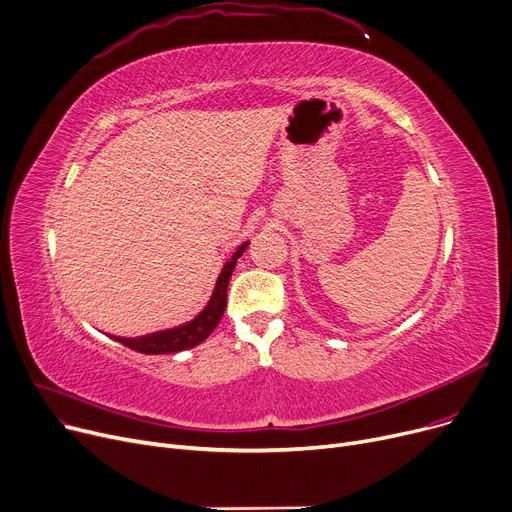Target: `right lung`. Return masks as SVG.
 <instances>
[{"mask_svg": "<svg viewBox=\"0 0 512 512\" xmlns=\"http://www.w3.org/2000/svg\"><path fill=\"white\" fill-rule=\"evenodd\" d=\"M247 247H249V242H242V245L234 251V255L230 257V261L224 263L222 272L218 276V282H215L209 303L195 319L186 321V324H182V326L170 328V330H161V332H153V334H145V336H137V338L114 336V340L122 342L124 346L132 348V351L143 353V355L180 353V351H186V348H193V346L201 344L215 330V326L220 324V319L226 311V303H228L230 276L234 272V265H236L238 257L247 251Z\"/></svg>", "mask_w": 512, "mask_h": 512, "instance_id": "right-lung-1", "label": "right lung"}]
</instances>
